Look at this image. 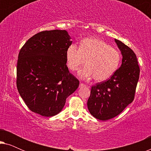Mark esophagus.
I'll return each mask as SVG.
<instances>
[{
    "mask_svg": "<svg viewBox=\"0 0 151 151\" xmlns=\"http://www.w3.org/2000/svg\"><path fill=\"white\" fill-rule=\"evenodd\" d=\"M84 86H86V85H85V84H83V83H80L79 87H80V88H83V87H84Z\"/></svg>",
    "mask_w": 151,
    "mask_h": 151,
    "instance_id": "obj_1",
    "label": "esophagus"
}]
</instances>
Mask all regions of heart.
Here are the masks:
<instances>
[{
	"mask_svg": "<svg viewBox=\"0 0 151 151\" xmlns=\"http://www.w3.org/2000/svg\"><path fill=\"white\" fill-rule=\"evenodd\" d=\"M67 65L71 71L80 66H86L78 72L82 79L94 78L97 82L107 80L115 73L120 65L122 55L104 41L96 38H87L82 40L80 47L72 44L66 52Z\"/></svg>",
	"mask_w": 151,
	"mask_h": 151,
	"instance_id": "heart-1",
	"label": "heart"
}]
</instances>
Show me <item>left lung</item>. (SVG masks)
Listing matches in <instances>:
<instances>
[{
  "instance_id": "8db88e82",
  "label": "left lung",
  "mask_w": 151,
  "mask_h": 151,
  "mask_svg": "<svg viewBox=\"0 0 151 151\" xmlns=\"http://www.w3.org/2000/svg\"><path fill=\"white\" fill-rule=\"evenodd\" d=\"M115 41L122 55V65L110 79L92 86L87 102L91 114L103 121L118 115L133 102L139 77L135 53L122 42Z\"/></svg>"
}]
</instances>
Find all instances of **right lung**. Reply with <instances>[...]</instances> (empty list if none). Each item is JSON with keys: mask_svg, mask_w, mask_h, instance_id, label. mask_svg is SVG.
<instances>
[{"mask_svg": "<svg viewBox=\"0 0 151 151\" xmlns=\"http://www.w3.org/2000/svg\"><path fill=\"white\" fill-rule=\"evenodd\" d=\"M71 44L66 30L44 31L30 38L20 49L16 86L33 112L54 116L78 88L79 80L66 65V52Z\"/></svg>", "mask_w": 151, "mask_h": 151, "instance_id": "obj_1", "label": "right lung"}]
</instances>
